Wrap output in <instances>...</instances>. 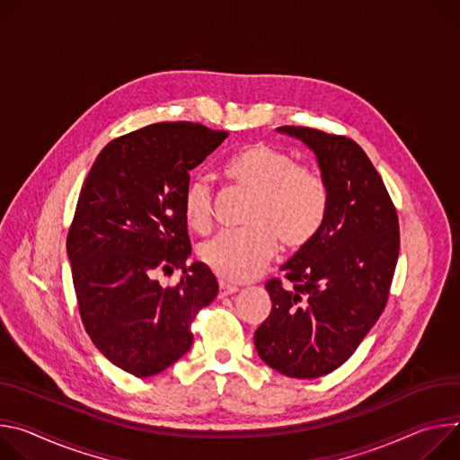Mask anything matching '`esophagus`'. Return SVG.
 Masks as SVG:
<instances>
[{"instance_id":"1","label":"esophagus","mask_w":460,"mask_h":460,"mask_svg":"<svg viewBox=\"0 0 460 460\" xmlns=\"http://www.w3.org/2000/svg\"><path fill=\"white\" fill-rule=\"evenodd\" d=\"M239 288L235 285H230L226 281H221L219 283V297H225V296H230V294H235Z\"/></svg>"}]
</instances>
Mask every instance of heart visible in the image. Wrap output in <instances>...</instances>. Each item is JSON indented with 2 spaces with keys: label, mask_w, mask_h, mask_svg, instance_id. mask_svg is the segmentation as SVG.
I'll return each instance as SVG.
<instances>
[{
  "label": "heart",
  "mask_w": 460,
  "mask_h": 460,
  "mask_svg": "<svg viewBox=\"0 0 460 460\" xmlns=\"http://www.w3.org/2000/svg\"><path fill=\"white\" fill-rule=\"evenodd\" d=\"M235 190L248 193L244 228L225 230L204 241L200 261L225 281L241 283L256 276L278 250L307 246L322 230L331 204L327 179L314 168L297 164L290 153L269 144L235 151L221 168ZM186 225L207 234L214 225V191L193 177L182 195Z\"/></svg>",
  "instance_id": "heart-1"
}]
</instances>
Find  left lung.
Returning <instances> with one entry per match:
<instances>
[{"instance_id":"1","label":"left lung","mask_w":460,"mask_h":460,"mask_svg":"<svg viewBox=\"0 0 460 460\" xmlns=\"http://www.w3.org/2000/svg\"><path fill=\"white\" fill-rule=\"evenodd\" d=\"M316 153L331 190L318 235L265 283L272 311L253 334L261 360L292 378H318L345 364L389 299L400 230L391 195L345 135L283 126Z\"/></svg>"}]
</instances>
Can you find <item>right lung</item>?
Segmentation results:
<instances>
[{
    "label": "right lung",
    "instance_id": "1",
    "mask_svg": "<svg viewBox=\"0 0 460 460\" xmlns=\"http://www.w3.org/2000/svg\"><path fill=\"white\" fill-rule=\"evenodd\" d=\"M228 137L193 122H159L111 140L78 195L67 232L78 311L96 349L117 367L151 376L191 347L197 313L217 296L212 270L193 263L182 195ZM182 268L177 286L159 273Z\"/></svg>",
    "mask_w": 460,
    "mask_h": 460
}]
</instances>
